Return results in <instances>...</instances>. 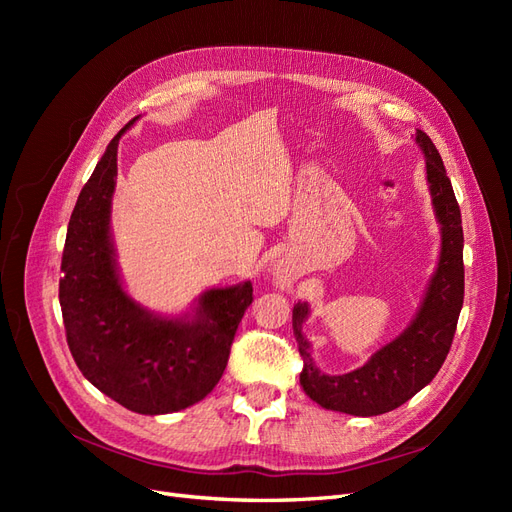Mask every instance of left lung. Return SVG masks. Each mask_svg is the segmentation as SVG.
Returning <instances> with one entry per match:
<instances>
[{
	"label": "left lung",
	"mask_w": 512,
	"mask_h": 512,
	"mask_svg": "<svg viewBox=\"0 0 512 512\" xmlns=\"http://www.w3.org/2000/svg\"><path fill=\"white\" fill-rule=\"evenodd\" d=\"M414 141L425 153L431 205L440 224V260L412 322L371 354L363 367L329 376L312 359V344L303 335L309 305L297 303L292 309V329L303 356L301 386L309 399L327 410L378 416L399 408L436 378L453 344L463 305L461 211L436 145L423 130H416Z\"/></svg>",
	"instance_id": "8db88e82"
}]
</instances>
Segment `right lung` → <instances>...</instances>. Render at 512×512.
Instances as JSON below:
<instances>
[{
    "mask_svg": "<svg viewBox=\"0 0 512 512\" xmlns=\"http://www.w3.org/2000/svg\"><path fill=\"white\" fill-rule=\"evenodd\" d=\"M138 117L108 143L76 200L61 258L59 305L83 376L123 408L156 416L198 404L220 382L252 303V284L209 288L183 316L151 312L123 288L111 209L119 138Z\"/></svg>",
    "mask_w": 512,
    "mask_h": 512,
    "instance_id": "right-lung-1",
    "label": "right lung"
}]
</instances>
